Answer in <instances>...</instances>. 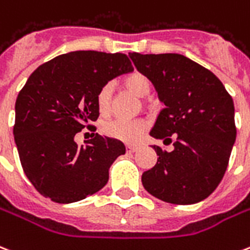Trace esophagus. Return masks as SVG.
<instances>
[{
	"mask_svg": "<svg viewBox=\"0 0 250 250\" xmlns=\"http://www.w3.org/2000/svg\"><path fill=\"white\" fill-rule=\"evenodd\" d=\"M136 150H138V146H127V152H129V153H133Z\"/></svg>",
	"mask_w": 250,
	"mask_h": 250,
	"instance_id": "obj_1",
	"label": "esophagus"
}]
</instances>
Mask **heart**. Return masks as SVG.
Here are the masks:
<instances>
[{
	"label": "heart",
	"instance_id": "b5f03b06",
	"mask_svg": "<svg viewBox=\"0 0 250 250\" xmlns=\"http://www.w3.org/2000/svg\"><path fill=\"white\" fill-rule=\"evenodd\" d=\"M123 86L136 95L138 98H146V95H149L152 90V83L150 80L146 77V74L140 72H133V73L125 76L123 80ZM111 97H112V86L110 83H106L101 87L97 97H95V104L97 108L102 115H106L110 111L111 107ZM146 123L144 121H123V119H114L102 125V132L108 136V138L115 139L119 142L136 143L140 140L143 133L146 132Z\"/></svg>",
	"mask_w": 250,
	"mask_h": 250
}]
</instances>
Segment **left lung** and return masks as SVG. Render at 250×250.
Here are the masks:
<instances>
[{
  "instance_id": "1",
  "label": "left lung",
  "mask_w": 250,
  "mask_h": 250,
  "mask_svg": "<svg viewBox=\"0 0 250 250\" xmlns=\"http://www.w3.org/2000/svg\"><path fill=\"white\" fill-rule=\"evenodd\" d=\"M128 55L165 104L149 135L165 140L176 136L171 152L152 146L159 159L143 173V186L173 205L203 201L220 184L235 144L232 97L212 72L184 55Z\"/></svg>"
}]
</instances>
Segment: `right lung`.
<instances>
[{
	"mask_svg": "<svg viewBox=\"0 0 250 250\" xmlns=\"http://www.w3.org/2000/svg\"><path fill=\"white\" fill-rule=\"evenodd\" d=\"M132 70L125 53L74 51L28 77L15 101L13 132L24 174L43 197L73 203L107 184L125 144L95 133L87 146H79L74 136L100 117L95 97L101 87Z\"/></svg>",
	"mask_w": 250,
	"mask_h": 250,
	"instance_id": "add662e5",
	"label": "right lung"
}]
</instances>
